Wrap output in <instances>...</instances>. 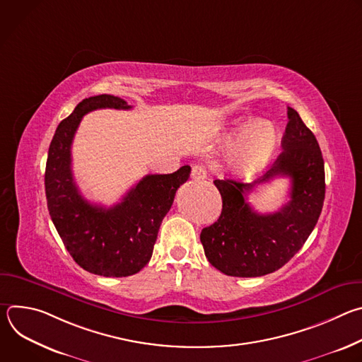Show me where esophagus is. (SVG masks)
I'll return each mask as SVG.
<instances>
[{
  "label": "esophagus",
  "mask_w": 362,
  "mask_h": 362,
  "mask_svg": "<svg viewBox=\"0 0 362 362\" xmlns=\"http://www.w3.org/2000/svg\"><path fill=\"white\" fill-rule=\"evenodd\" d=\"M206 169L203 168V166H200V165H194V166H192V172H190V177L193 179V180H203V179H206Z\"/></svg>",
  "instance_id": "34e87169"
}]
</instances>
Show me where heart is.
Segmentation results:
<instances>
[{
	"label": "heart",
	"mask_w": 362,
	"mask_h": 362,
	"mask_svg": "<svg viewBox=\"0 0 362 362\" xmlns=\"http://www.w3.org/2000/svg\"><path fill=\"white\" fill-rule=\"evenodd\" d=\"M278 141V130L272 123H257L243 134L233 148V162L243 173L259 170L272 158Z\"/></svg>",
	"instance_id": "obj_1"
}]
</instances>
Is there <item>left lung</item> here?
I'll list each match as a JSON object with an SVG mask.
<instances>
[{
	"instance_id": "1",
	"label": "left lung",
	"mask_w": 362,
	"mask_h": 362,
	"mask_svg": "<svg viewBox=\"0 0 362 362\" xmlns=\"http://www.w3.org/2000/svg\"><path fill=\"white\" fill-rule=\"evenodd\" d=\"M282 153L253 183L215 180L222 196L219 219L202 229L208 261L229 276L255 278L282 268L314 230L325 199V170L320 144L298 112L288 107ZM276 175L291 179V199L274 214H256L247 194Z\"/></svg>"
}]
</instances>
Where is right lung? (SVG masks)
Returning <instances> with one entry per match:
<instances>
[{
	"instance_id": "obj_1",
	"label": "right lung",
	"mask_w": 362,
	"mask_h": 362,
	"mask_svg": "<svg viewBox=\"0 0 362 362\" xmlns=\"http://www.w3.org/2000/svg\"><path fill=\"white\" fill-rule=\"evenodd\" d=\"M97 109L129 110L116 95L84 98L64 119L51 140L45 165L48 212L77 265L100 276H130L150 261L163 218L190 166L170 175H147L112 208L87 202L73 177L71 143L84 115Z\"/></svg>"
}]
</instances>
